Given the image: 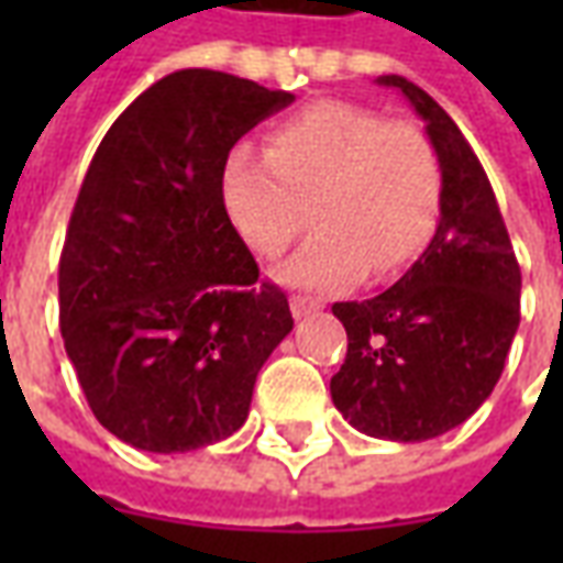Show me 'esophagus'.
Returning a JSON list of instances; mask_svg holds the SVG:
<instances>
[{"mask_svg":"<svg viewBox=\"0 0 563 563\" xmlns=\"http://www.w3.org/2000/svg\"><path fill=\"white\" fill-rule=\"evenodd\" d=\"M289 307H292L295 319H305L310 313H319L317 301H307V298H289Z\"/></svg>","mask_w":563,"mask_h":563,"instance_id":"34e87169","label":"esophagus"}]
</instances>
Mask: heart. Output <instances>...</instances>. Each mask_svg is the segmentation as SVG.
I'll return each instance as SVG.
<instances>
[{
	"mask_svg": "<svg viewBox=\"0 0 563 563\" xmlns=\"http://www.w3.org/2000/svg\"><path fill=\"white\" fill-rule=\"evenodd\" d=\"M440 189L434 144L353 102L307 104L265 135V156L241 144L222 165L225 213L258 256L286 253L313 205L317 232L280 268L307 292L407 265L434 232Z\"/></svg>",
	"mask_w": 563,
	"mask_h": 563,
	"instance_id": "1",
	"label": "heart"
}]
</instances>
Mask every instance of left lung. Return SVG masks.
I'll return each instance as SVG.
<instances>
[{
	"mask_svg": "<svg viewBox=\"0 0 563 563\" xmlns=\"http://www.w3.org/2000/svg\"><path fill=\"white\" fill-rule=\"evenodd\" d=\"M422 117L440 159V220L401 280L341 301L350 346L331 401L355 431L422 443L471 419L500 379L519 329L521 271L492 184L461 129L401 75H383Z\"/></svg>",
	"mask_w": 563,
	"mask_h": 563,
	"instance_id": "obj_1",
	"label": "left lung"
}]
</instances>
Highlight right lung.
Returning <instances> with one entry per match:
<instances>
[{
	"label": "right lung",
	"mask_w": 563,
	"mask_h": 563,
	"mask_svg": "<svg viewBox=\"0 0 563 563\" xmlns=\"http://www.w3.org/2000/svg\"><path fill=\"white\" fill-rule=\"evenodd\" d=\"M295 102L180 68L129 104L84 177L59 258V329L92 416L129 446L192 452L246 422L286 295L222 205L229 150Z\"/></svg>",
	"instance_id": "obj_1"
}]
</instances>
